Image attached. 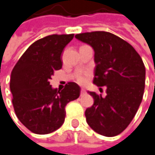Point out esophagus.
<instances>
[{
  "mask_svg": "<svg viewBox=\"0 0 155 155\" xmlns=\"http://www.w3.org/2000/svg\"><path fill=\"white\" fill-rule=\"evenodd\" d=\"M86 94V91H85L84 88H82V89H81V94L83 95V94Z\"/></svg>",
  "mask_w": 155,
  "mask_h": 155,
  "instance_id": "esophagus-1",
  "label": "esophagus"
}]
</instances>
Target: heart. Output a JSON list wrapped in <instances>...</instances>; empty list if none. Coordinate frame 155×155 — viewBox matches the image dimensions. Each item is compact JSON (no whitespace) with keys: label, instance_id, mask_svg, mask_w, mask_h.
I'll return each mask as SVG.
<instances>
[{"label":"heart","instance_id":"obj_1","mask_svg":"<svg viewBox=\"0 0 155 155\" xmlns=\"http://www.w3.org/2000/svg\"><path fill=\"white\" fill-rule=\"evenodd\" d=\"M88 76H89V72H87V71H84V72L79 74L78 77H77V82L81 84H84L87 82Z\"/></svg>","mask_w":155,"mask_h":155}]
</instances>
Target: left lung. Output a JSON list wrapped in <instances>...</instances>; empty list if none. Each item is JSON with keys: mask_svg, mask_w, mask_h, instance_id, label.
Masks as SVG:
<instances>
[{"mask_svg": "<svg viewBox=\"0 0 155 155\" xmlns=\"http://www.w3.org/2000/svg\"><path fill=\"white\" fill-rule=\"evenodd\" d=\"M75 38L94 48V84L107 87L105 97L89 92L94 105L85 110L87 123L98 134L118 135L130 125L141 103L144 64L130 44L109 32L82 33Z\"/></svg>", "mask_w": 155, "mask_h": 155, "instance_id": "8db88e82", "label": "left lung"}]
</instances>
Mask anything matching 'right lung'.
Segmentation results:
<instances>
[{
  "mask_svg": "<svg viewBox=\"0 0 155 155\" xmlns=\"http://www.w3.org/2000/svg\"><path fill=\"white\" fill-rule=\"evenodd\" d=\"M73 36L55 34L37 40L11 73L15 112L22 124L34 133L48 134L61 128L66 105L80 96L81 88L75 83H68L61 91L49 84L54 71L62 67L61 55Z\"/></svg>",
  "mask_w": 155,
  "mask_h": 155,
  "instance_id": "obj_1",
  "label": "right lung"
}]
</instances>
